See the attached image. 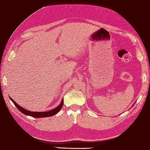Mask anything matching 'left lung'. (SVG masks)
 Segmentation results:
<instances>
[{
	"instance_id": "8db88e82",
	"label": "left lung",
	"mask_w": 150,
	"mask_h": 150,
	"mask_svg": "<svg viewBox=\"0 0 150 150\" xmlns=\"http://www.w3.org/2000/svg\"><path fill=\"white\" fill-rule=\"evenodd\" d=\"M135 103H136V102H135ZM134 104H135V103H134ZM132 106H134V105H132Z\"/></svg>"
}]
</instances>
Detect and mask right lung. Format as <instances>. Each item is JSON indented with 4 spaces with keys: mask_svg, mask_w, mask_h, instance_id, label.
Masks as SVG:
<instances>
[{
    "mask_svg": "<svg viewBox=\"0 0 150 150\" xmlns=\"http://www.w3.org/2000/svg\"><path fill=\"white\" fill-rule=\"evenodd\" d=\"M10 100L13 102V103L14 104L15 106L18 108V110L21 112H22L23 114H24L25 115H29L31 117H35V118H42V117H51V116H53V115L57 114L60 111V109L62 108L63 103H64V99L62 98L61 102H60L59 106H57L54 109H52V110L47 111V112H31L30 110H27L25 108H24L21 107V106H19V105L18 103H16L15 101H14L11 98H10Z\"/></svg>",
    "mask_w": 150,
    "mask_h": 150,
    "instance_id": "add662e5",
    "label": "right lung"
}]
</instances>
